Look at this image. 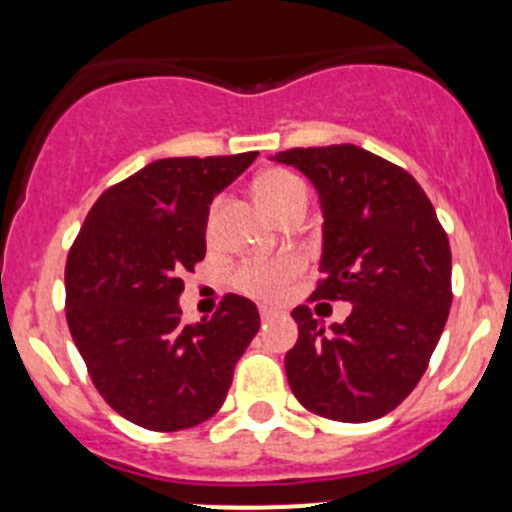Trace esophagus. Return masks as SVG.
Segmentation results:
<instances>
[{
  "instance_id": "obj_1",
  "label": "esophagus",
  "mask_w": 512,
  "mask_h": 512,
  "mask_svg": "<svg viewBox=\"0 0 512 512\" xmlns=\"http://www.w3.org/2000/svg\"><path fill=\"white\" fill-rule=\"evenodd\" d=\"M276 315H278L276 308H261V320H263V323H268V320L276 318Z\"/></svg>"
}]
</instances>
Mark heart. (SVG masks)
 Listing matches in <instances>:
<instances>
[{
	"instance_id": "1",
	"label": "heart",
	"mask_w": 512,
	"mask_h": 512,
	"mask_svg": "<svg viewBox=\"0 0 512 512\" xmlns=\"http://www.w3.org/2000/svg\"><path fill=\"white\" fill-rule=\"evenodd\" d=\"M254 192L258 204L268 214H276L278 209L286 207L295 197H303L305 187L293 172L288 170H268L256 179ZM298 273V261L293 258H278V261H251L241 266L234 276V286L241 293L254 295L261 300H273L281 295L286 283Z\"/></svg>"
}]
</instances>
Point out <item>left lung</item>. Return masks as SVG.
Listing matches in <instances>:
<instances>
[{"label":"left lung","instance_id":"1","mask_svg":"<svg viewBox=\"0 0 512 512\" xmlns=\"http://www.w3.org/2000/svg\"><path fill=\"white\" fill-rule=\"evenodd\" d=\"M313 182L323 209V281L313 298L347 300L345 323L325 328L293 310L286 352L295 399L335 421L379 419L426 372L451 308V249L419 182L357 145L293 147L271 155Z\"/></svg>","mask_w":512,"mask_h":512}]
</instances>
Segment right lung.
Here are the masks:
<instances>
[{
    "label": "right lung",
    "mask_w": 512,
    "mask_h": 512,
    "mask_svg": "<svg viewBox=\"0 0 512 512\" xmlns=\"http://www.w3.org/2000/svg\"><path fill=\"white\" fill-rule=\"evenodd\" d=\"M256 157L150 162L100 194L68 251V330L100 397L142 429L179 431L217 414L261 328L244 295H226L194 325L179 308L182 273L207 254L209 204Z\"/></svg>",
    "instance_id": "right-lung-1"
}]
</instances>
